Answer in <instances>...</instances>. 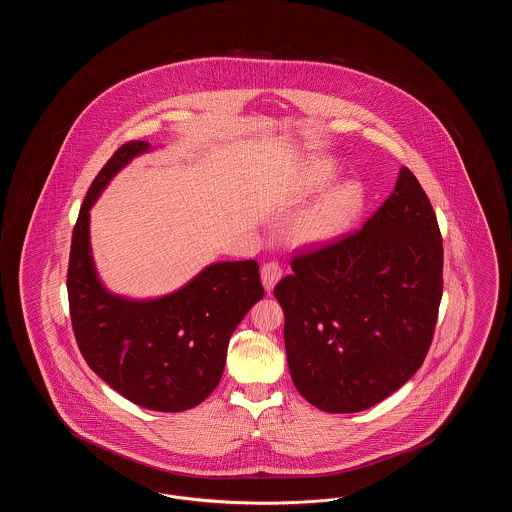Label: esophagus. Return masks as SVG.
<instances>
[{
	"label": "esophagus",
	"instance_id": "34e87169",
	"mask_svg": "<svg viewBox=\"0 0 512 512\" xmlns=\"http://www.w3.org/2000/svg\"><path fill=\"white\" fill-rule=\"evenodd\" d=\"M280 276H282V268H280L278 263H274V261L265 263V265L261 267V282H263V286H265L267 293L274 290V286L278 284Z\"/></svg>",
	"mask_w": 512,
	"mask_h": 512
}]
</instances>
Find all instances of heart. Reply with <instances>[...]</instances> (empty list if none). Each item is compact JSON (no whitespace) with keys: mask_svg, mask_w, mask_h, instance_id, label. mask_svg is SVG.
Returning <instances> with one entry per match:
<instances>
[{"mask_svg":"<svg viewBox=\"0 0 512 512\" xmlns=\"http://www.w3.org/2000/svg\"><path fill=\"white\" fill-rule=\"evenodd\" d=\"M336 172L334 163L317 161L309 167L303 180L301 194H315L328 186ZM363 203V192L357 184L347 182L330 190L317 203L305 211L293 224L292 238L295 244L318 247L330 244L341 236L351 220L359 213Z\"/></svg>","mask_w":512,"mask_h":512,"instance_id":"1","label":"heart"}]
</instances>
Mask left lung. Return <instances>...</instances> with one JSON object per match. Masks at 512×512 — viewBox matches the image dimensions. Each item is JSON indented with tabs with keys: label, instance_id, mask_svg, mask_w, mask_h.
Instances as JSON below:
<instances>
[{
	"label": "left lung",
	"instance_id": "left-lung-1",
	"mask_svg": "<svg viewBox=\"0 0 512 512\" xmlns=\"http://www.w3.org/2000/svg\"><path fill=\"white\" fill-rule=\"evenodd\" d=\"M274 297L297 391L320 411L359 413L424 363L443 292L438 219L403 167L384 205L334 244L295 255Z\"/></svg>",
	"mask_w": 512,
	"mask_h": 512
}]
</instances>
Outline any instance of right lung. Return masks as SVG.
<instances>
[{
	"mask_svg": "<svg viewBox=\"0 0 512 512\" xmlns=\"http://www.w3.org/2000/svg\"><path fill=\"white\" fill-rule=\"evenodd\" d=\"M151 149L147 142L124 144L92 182L74 224L67 292L74 338L99 378L144 409L180 413L219 386L230 336L265 290L253 259L213 263L155 299H130L103 286L92 257L90 209L117 172Z\"/></svg>",
	"mask_w": 512,
	"mask_h": 512,
	"instance_id": "add662e5",
	"label": "right lung"
}]
</instances>
